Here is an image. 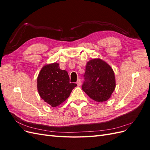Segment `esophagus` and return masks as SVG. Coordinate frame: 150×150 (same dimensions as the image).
Segmentation results:
<instances>
[{
  "instance_id": "34e87169",
  "label": "esophagus",
  "mask_w": 150,
  "mask_h": 150,
  "mask_svg": "<svg viewBox=\"0 0 150 150\" xmlns=\"http://www.w3.org/2000/svg\"><path fill=\"white\" fill-rule=\"evenodd\" d=\"M77 84H78V86H81V80L80 79H78V81H77Z\"/></svg>"
}]
</instances>
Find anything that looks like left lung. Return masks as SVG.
<instances>
[{"mask_svg":"<svg viewBox=\"0 0 150 150\" xmlns=\"http://www.w3.org/2000/svg\"><path fill=\"white\" fill-rule=\"evenodd\" d=\"M82 89L90 98L102 103L110 98L116 87L114 71L101 59H93L87 62Z\"/></svg>","mask_w":150,"mask_h":150,"instance_id":"8db88e82","label":"left lung"}]
</instances>
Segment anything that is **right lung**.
<instances>
[{
  "label": "right lung",
  "instance_id": "add662e5",
  "mask_svg": "<svg viewBox=\"0 0 150 150\" xmlns=\"http://www.w3.org/2000/svg\"><path fill=\"white\" fill-rule=\"evenodd\" d=\"M38 90L40 98L54 108L65 101L77 84L69 83V76L59 64L45 65L38 77Z\"/></svg>",
  "mask_w": 150,
  "mask_h": 150
}]
</instances>
